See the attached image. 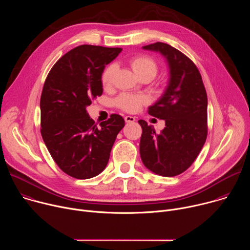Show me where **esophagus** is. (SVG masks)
Instances as JSON below:
<instances>
[{
	"instance_id": "obj_1",
	"label": "esophagus",
	"mask_w": 250,
	"mask_h": 250,
	"mask_svg": "<svg viewBox=\"0 0 250 250\" xmlns=\"http://www.w3.org/2000/svg\"><path fill=\"white\" fill-rule=\"evenodd\" d=\"M125 123H133V122H135V118L131 117V116H125Z\"/></svg>"
}]
</instances>
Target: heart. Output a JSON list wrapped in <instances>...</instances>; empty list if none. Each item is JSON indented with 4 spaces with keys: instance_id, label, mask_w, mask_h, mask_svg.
I'll return each mask as SVG.
<instances>
[{
    "instance_id": "obj_1",
    "label": "heart",
    "mask_w": 250,
    "mask_h": 250,
    "mask_svg": "<svg viewBox=\"0 0 250 250\" xmlns=\"http://www.w3.org/2000/svg\"><path fill=\"white\" fill-rule=\"evenodd\" d=\"M129 65L138 78L150 76L153 78L157 73L156 62L147 55H136L129 60ZM116 71L115 65H110L104 69L102 75V83L104 88H110L113 84V78ZM148 103L145 96L122 94L117 100L116 104L121 110L127 113H136Z\"/></svg>"
}]
</instances>
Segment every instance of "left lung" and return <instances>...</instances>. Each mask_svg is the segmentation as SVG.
<instances>
[{
    "mask_svg": "<svg viewBox=\"0 0 250 250\" xmlns=\"http://www.w3.org/2000/svg\"><path fill=\"white\" fill-rule=\"evenodd\" d=\"M142 48L166 58L170 77L161 98L148 108L149 115L165 121V127L157 133L146 121H138L140 157L153 173L173 177L192 165L206 142L207 92L197 66L181 51L163 42Z\"/></svg>",
    "mask_w": 250,
    "mask_h": 250,
    "instance_id": "8db88e82",
    "label": "left lung"
}]
</instances>
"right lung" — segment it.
<instances>
[{
	"label": "right lung",
	"mask_w": 250,
	"mask_h": 250,
	"mask_svg": "<svg viewBox=\"0 0 250 250\" xmlns=\"http://www.w3.org/2000/svg\"><path fill=\"white\" fill-rule=\"evenodd\" d=\"M119 47L80 45L64 54L51 68L41 98V132L58 167L76 179H89L108 164L125 120L113 114L98 127L86 108L103 93L105 65Z\"/></svg>",
	"instance_id": "add662e5"
}]
</instances>
